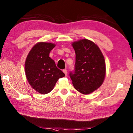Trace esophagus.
<instances>
[{
    "instance_id": "obj_1",
    "label": "esophagus",
    "mask_w": 133,
    "mask_h": 133,
    "mask_svg": "<svg viewBox=\"0 0 133 133\" xmlns=\"http://www.w3.org/2000/svg\"><path fill=\"white\" fill-rule=\"evenodd\" d=\"M63 73H64L65 75H66V76L67 75V70H66V69H64V70H63Z\"/></svg>"
}]
</instances>
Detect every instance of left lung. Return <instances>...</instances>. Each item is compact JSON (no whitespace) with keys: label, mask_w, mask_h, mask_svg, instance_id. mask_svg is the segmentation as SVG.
I'll list each match as a JSON object with an SVG mask.
<instances>
[{"label":"left lung","mask_w":133,"mask_h":133,"mask_svg":"<svg viewBox=\"0 0 133 133\" xmlns=\"http://www.w3.org/2000/svg\"><path fill=\"white\" fill-rule=\"evenodd\" d=\"M76 53L74 73L70 76L77 91L88 95L102 85L106 75L105 58L100 48L93 41L82 39L71 44Z\"/></svg>","instance_id":"left-lung-1"}]
</instances>
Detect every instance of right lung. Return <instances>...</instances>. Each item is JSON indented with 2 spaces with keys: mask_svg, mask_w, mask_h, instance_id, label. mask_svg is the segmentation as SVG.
<instances>
[{
  "mask_svg": "<svg viewBox=\"0 0 133 133\" xmlns=\"http://www.w3.org/2000/svg\"><path fill=\"white\" fill-rule=\"evenodd\" d=\"M55 46L54 43L39 42L31 48L25 60L27 81L34 89L41 94L51 92L58 80L65 76L50 57V51Z\"/></svg>",
  "mask_w": 133,
  "mask_h": 133,
  "instance_id": "add662e5",
  "label": "right lung"
}]
</instances>
